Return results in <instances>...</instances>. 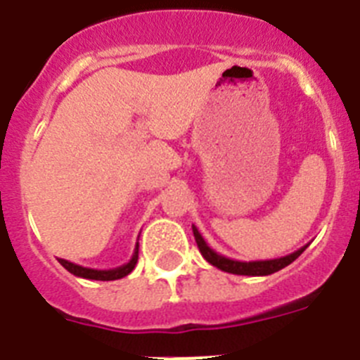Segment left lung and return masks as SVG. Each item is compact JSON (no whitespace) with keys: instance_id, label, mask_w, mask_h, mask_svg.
<instances>
[{"instance_id":"obj_1","label":"left lung","mask_w":360,"mask_h":360,"mask_svg":"<svg viewBox=\"0 0 360 360\" xmlns=\"http://www.w3.org/2000/svg\"><path fill=\"white\" fill-rule=\"evenodd\" d=\"M193 234H195L196 245H198L202 256L207 259L211 265H214L216 269L229 272V274H238V276H270L278 272V270L285 269V266L290 265L292 262H295L301 254L304 252L308 245L297 249L295 252L287 254L283 257H274V259H259V262H238V259H231V257H225L221 254H218L216 250H212L207 245V241L203 240V236L200 234L198 229L193 225Z\"/></svg>"}]
</instances>
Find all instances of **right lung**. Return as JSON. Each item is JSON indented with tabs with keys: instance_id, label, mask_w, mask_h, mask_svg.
Here are the masks:
<instances>
[{
	"instance_id": "add662e5",
	"label": "right lung",
	"mask_w": 360,
	"mask_h": 360,
	"mask_svg": "<svg viewBox=\"0 0 360 360\" xmlns=\"http://www.w3.org/2000/svg\"><path fill=\"white\" fill-rule=\"evenodd\" d=\"M136 262H139V243L135 245L133 256L128 263H124V265L117 266V269H110V270L88 269V266L75 265V263L66 262V259H61V257H59V263L68 270L70 274L77 276V278H84V279H95V281H115V279L124 278V276H128L129 272L135 269Z\"/></svg>"
}]
</instances>
